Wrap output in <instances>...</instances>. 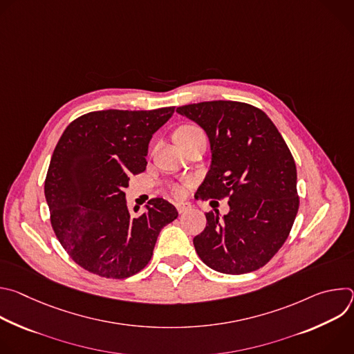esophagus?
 <instances>
[{"instance_id": "esophagus-1", "label": "esophagus", "mask_w": 354, "mask_h": 354, "mask_svg": "<svg viewBox=\"0 0 354 354\" xmlns=\"http://www.w3.org/2000/svg\"><path fill=\"white\" fill-rule=\"evenodd\" d=\"M192 209V206L189 203H176V210L179 212V214H183L186 212H189Z\"/></svg>"}]
</instances>
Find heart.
Returning <instances> with one entry per match:
<instances>
[{
    "instance_id": "1",
    "label": "heart",
    "mask_w": 354,
    "mask_h": 354,
    "mask_svg": "<svg viewBox=\"0 0 354 354\" xmlns=\"http://www.w3.org/2000/svg\"><path fill=\"white\" fill-rule=\"evenodd\" d=\"M194 130H197L196 127H193V126H185V127H180L176 133H175V136H182V134H187V133H190V131H194ZM175 193L176 194H180L182 193V189H175Z\"/></svg>"
}]
</instances>
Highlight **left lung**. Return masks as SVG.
Segmentation results:
<instances>
[{
  "label": "left lung",
  "instance_id": "8db88e82",
  "mask_svg": "<svg viewBox=\"0 0 354 354\" xmlns=\"http://www.w3.org/2000/svg\"><path fill=\"white\" fill-rule=\"evenodd\" d=\"M176 112L203 129L210 169L200 198L228 197L230 212L206 213L193 238L209 268L242 274L265 266L283 246L298 212L297 168L281 134L261 109L234 100L183 105Z\"/></svg>",
  "mask_w": 354,
  "mask_h": 354
}]
</instances>
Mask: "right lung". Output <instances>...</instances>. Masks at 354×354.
Here are the masks:
<instances>
[{
	"label": "right lung",
	"instance_id": "obj_1",
	"mask_svg": "<svg viewBox=\"0 0 354 354\" xmlns=\"http://www.w3.org/2000/svg\"><path fill=\"white\" fill-rule=\"evenodd\" d=\"M174 112V106L91 112L60 137L44 196L57 239L85 270L106 279L138 273L153 257L160 231L178 217L161 197L133 217L123 192L130 175L144 172L148 144Z\"/></svg>",
	"mask_w": 354,
	"mask_h": 354
}]
</instances>
